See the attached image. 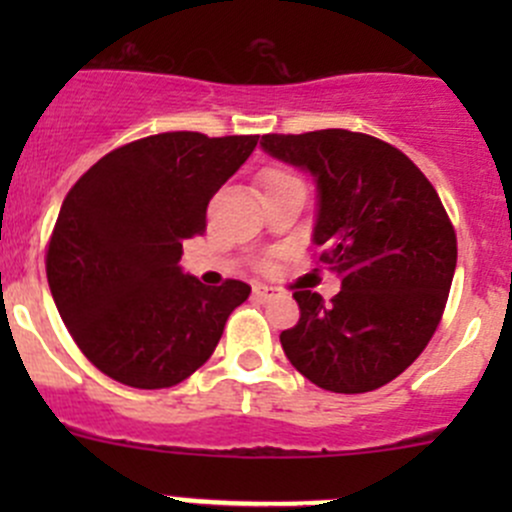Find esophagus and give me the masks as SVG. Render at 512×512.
<instances>
[{
    "label": "esophagus",
    "instance_id": "34e87169",
    "mask_svg": "<svg viewBox=\"0 0 512 512\" xmlns=\"http://www.w3.org/2000/svg\"><path fill=\"white\" fill-rule=\"evenodd\" d=\"M252 294H255L257 299H270V297H275V289L267 287V285H255L252 287Z\"/></svg>",
    "mask_w": 512,
    "mask_h": 512
}]
</instances>
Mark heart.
<instances>
[{
  "label": "heart",
  "mask_w": 512,
  "mask_h": 512,
  "mask_svg": "<svg viewBox=\"0 0 512 512\" xmlns=\"http://www.w3.org/2000/svg\"><path fill=\"white\" fill-rule=\"evenodd\" d=\"M289 178H294V175H289V173H285V170H267L265 173V185H270V183H280V180H289Z\"/></svg>",
  "instance_id": "1"
}]
</instances>
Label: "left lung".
Returning a JSON list of instances; mask_svg holds the SVG:
<instances>
[{
    "label": "left lung",
    "instance_id": "8db88e82",
    "mask_svg": "<svg viewBox=\"0 0 512 512\" xmlns=\"http://www.w3.org/2000/svg\"><path fill=\"white\" fill-rule=\"evenodd\" d=\"M260 146L314 178L312 240L342 277L332 302L294 289L299 322L280 334L289 364L334 394L389 384L431 342L456 272L441 198L399 148L366 133H267Z\"/></svg>",
    "mask_w": 512,
    "mask_h": 512
}]
</instances>
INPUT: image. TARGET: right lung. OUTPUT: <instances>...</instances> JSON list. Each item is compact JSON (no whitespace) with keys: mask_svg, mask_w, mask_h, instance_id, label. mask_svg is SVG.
<instances>
[{"mask_svg":"<svg viewBox=\"0 0 512 512\" xmlns=\"http://www.w3.org/2000/svg\"><path fill=\"white\" fill-rule=\"evenodd\" d=\"M260 136L158 133L116 148L66 195L46 252L51 297L86 359L133 389H168L218 347L250 285L178 265L208 203Z\"/></svg>","mask_w":512,"mask_h":512,"instance_id":"add662e5","label":"right lung"}]
</instances>
